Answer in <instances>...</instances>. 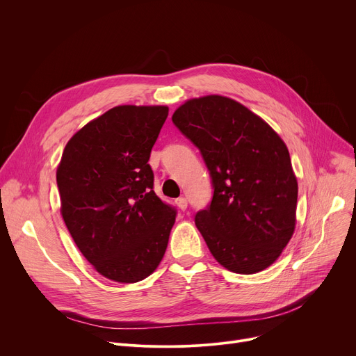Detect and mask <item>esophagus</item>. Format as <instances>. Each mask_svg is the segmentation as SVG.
<instances>
[{"instance_id": "obj_1", "label": "esophagus", "mask_w": 356, "mask_h": 356, "mask_svg": "<svg viewBox=\"0 0 356 356\" xmlns=\"http://www.w3.org/2000/svg\"><path fill=\"white\" fill-rule=\"evenodd\" d=\"M176 204H177V207H179L181 211H184V210L187 209V198H186V197H179V198L176 200Z\"/></svg>"}]
</instances>
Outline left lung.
<instances>
[{"mask_svg":"<svg viewBox=\"0 0 356 356\" xmlns=\"http://www.w3.org/2000/svg\"><path fill=\"white\" fill-rule=\"evenodd\" d=\"M172 121L210 172L213 198L194 221L213 257L234 273L266 269L296 225L298 188L284 142L261 117L222 95L186 101Z\"/></svg>","mask_w":356,"mask_h":356,"instance_id":"left-lung-1","label":"left lung"}]
</instances>
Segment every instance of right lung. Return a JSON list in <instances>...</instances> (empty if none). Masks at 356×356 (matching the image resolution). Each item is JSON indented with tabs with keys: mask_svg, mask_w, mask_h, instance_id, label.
Masks as SVG:
<instances>
[{
	"mask_svg": "<svg viewBox=\"0 0 356 356\" xmlns=\"http://www.w3.org/2000/svg\"><path fill=\"white\" fill-rule=\"evenodd\" d=\"M168 114L165 106L114 107L63 150L62 217L83 257L110 280H143L166 252L177 211L154 191L147 161Z\"/></svg>",
	"mask_w": 356,
	"mask_h": 356,
	"instance_id": "1",
	"label": "right lung"
}]
</instances>
